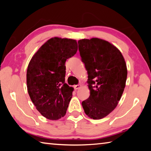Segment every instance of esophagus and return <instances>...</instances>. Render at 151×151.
<instances>
[{
  "instance_id": "obj_1",
  "label": "esophagus",
  "mask_w": 151,
  "mask_h": 151,
  "mask_svg": "<svg viewBox=\"0 0 151 151\" xmlns=\"http://www.w3.org/2000/svg\"><path fill=\"white\" fill-rule=\"evenodd\" d=\"M82 87L81 85H75L74 86V88H75V90H77V89H79L80 88Z\"/></svg>"
}]
</instances>
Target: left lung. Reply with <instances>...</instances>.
I'll use <instances>...</instances> for the list:
<instances>
[{
	"instance_id": "1",
	"label": "left lung",
	"mask_w": 151,
	"mask_h": 151,
	"mask_svg": "<svg viewBox=\"0 0 151 151\" xmlns=\"http://www.w3.org/2000/svg\"><path fill=\"white\" fill-rule=\"evenodd\" d=\"M88 73L89 98L82 105L89 118H104L116 108L126 85L127 68L118 48L105 40L92 38L78 41Z\"/></svg>"
}]
</instances>
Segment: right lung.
Instances as JSON below:
<instances>
[{
  "label": "right lung",
  "mask_w": 151,
  "mask_h": 151,
  "mask_svg": "<svg viewBox=\"0 0 151 151\" xmlns=\"http://www.w3.org/2000/svg\"><path fill=\"white\" fill-rule=\"evenodd\" d=\"M76 40L53 37L30 59L27 72L28 93L36 109L46 119L65 115L74 88L65 83L66 59L76 54Z\"/></svg>",
  "instance_id": "right-lung-1"
}]
</instances>
